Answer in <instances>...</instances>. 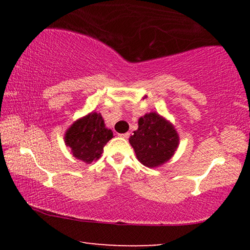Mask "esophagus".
Instances as JSON below:
<instances>
[{
  "mask_svg": "<svg viewBox=\"0 0 250 250\" xmlns=\"http://www.w3.org/2000/svg\"><path fill=\"white\" fill-rule=\"evenodd\" d=\"M118 135H119V137H121V138H124V139H128V138H129V135H130V133H129V132H125V133H119Z\"/></svg>",
  "mask_w": 250,
  "mask_h": 250,
  "instance_id": "esophagus-1",
  "label": "esophagus"
}]
</instances>
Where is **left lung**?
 <instances>
[{
    "instance_id": "obj_1",
    "label": "left lung",
    "mask_w": 250,
    "mask_h": 250,
    "mask_svg": "<svg viewBox=\"0 0 250 250\" xmlns=\"http://www.w3.org/2000/svg\"><path fill=\"white\" fill-rule=\"evenodd\" d=\"M138 125L129 142L140 163L153 168L170 161L180 145L179 133L172 122L158 112H150L139 118Z\"/></svg>"
}]
</instances>
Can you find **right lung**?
<instances>
[{"instance_id":"1","label":"right lung","mask_w":250,"mask_h":250,"mask_svg":"<svg viewBox=\"0 0 250 250\" xmlns=\"http://www.w3.org/2000/svg\"><path fill=\"white\" fill-rule=\"evenodd\" d=\"M112 138V130L105 126L101 113L95 111L76 120L64 134L65 145L70 149V153L87 164L100 158L104 146Z\"/></svg>"}]
</instances>
